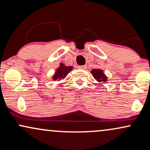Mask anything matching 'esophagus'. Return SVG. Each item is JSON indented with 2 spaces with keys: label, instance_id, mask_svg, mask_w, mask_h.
<instances>
[{
  "label": "esophagus",
  "instance_id": "esophagus-1",
  "mask_svg": "<svg viewBox=\"0 0 150 150\" xmlns=\"http://www.w3.org/2000/svg\"><path fill=\"white\" fill-rule=\"evenodd\" d=\"M78 68L80 69H86V65H82V66H79Z\"/></svg>",
  "mask_w": 150,
  "mask_h": 150
}]
</instances>
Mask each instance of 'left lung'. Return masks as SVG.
Wrapping results in <instances>:
<instances>
[{"label": "left lung", "mask_w": 150, "mask_h": 150, "mask_svg": "<svg viewBox=\"0 0 150 150\" xmlns=\"http://www.w3.org/2000/svg\"><path fill=\"white\" fill-rule=\"evenodd\" d=\"M91 72L95 79H96V81H98V82H106L107 81V77L103 73V70L100 69H93Z\"/></svg>", "instance_id": "1"}]
</instances>
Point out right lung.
Masks as SVG:
<instances>
[{"label":"right lung","instance_id":"add662e5","mask_svg":"<svg viewBox=\"0 0 150 150\" xmlns=\"http://www.w3.org/2000/svg\"><path fill=\"white\" fill-rule=\"evenodd\" d=\"M73 69V67L71 66H66L62 63H60V66L56 69L55 74H54L52 79L53 80L60 81L61 79H64L67 76V75L69 73L71 70Z\"/></svg>","mask_w":150,"mask_h":150}]
</instances>
